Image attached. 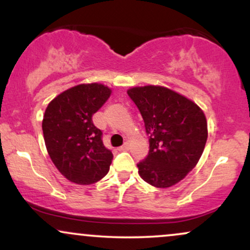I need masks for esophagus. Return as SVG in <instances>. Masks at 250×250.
<instances>
[{
    "mask_svg": "<svg viewBox=\"0 0 250 250\" xmlns=\"http://www.w3.org/2000/svg\"><path fill=\"white\" fill-rule=\"evenodd\" d=\"M119 150L120 151H127V150H129V145H128V143H125V145L121 146V147L119 148Z\"/></svg>",
    "mask_w": 250,
    "mask_h": 250,
    "instance_id": "esophagus-1",
    "label": "esophagus"
}]
</instances>
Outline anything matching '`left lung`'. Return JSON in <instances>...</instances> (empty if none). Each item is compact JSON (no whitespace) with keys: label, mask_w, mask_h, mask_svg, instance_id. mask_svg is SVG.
Instances as JSON below:
<instances>
[{"label":"left lung","mask_w":250,"mask_h":250,"mask_svg":"<svg viewBox=\"0 0 250 250\" xmlns=\"http://www.w3.org/2000/svg\"><path fill=\"white\" fill-rule=\"evenodd\" d=\"M141 113L149 135V153L139 174L157 188L176 185L199 162L207 142L205 114L187 97L159 85L127 91Z\"/></svg>","instance_id":"obj_1"}]
</instances>
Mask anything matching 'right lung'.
Here are the masks:
<instances>
[{
    "label": "right lung",
    "instance_id": "right-lung-1",
    "mask_svg": "<svg viewBox=\"0 0 250 250\" xmlns=\"http://www.w3.org/2000/svg\"><path fill=\"white\" fill-rule=\"evenodd\" d=\"M99 83L63 91L48 104L42 130L51 161L63 176L77 185H91L108 174L113 154L104 147L93 115L110 96Z\"/></svg>",
    "mask_w": 250,
    "mask_h": 250
}]
</instances>
